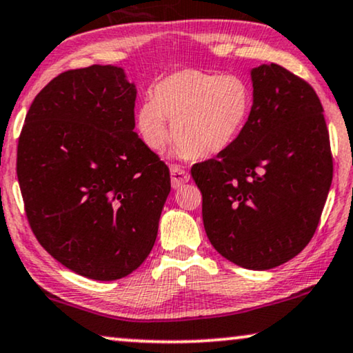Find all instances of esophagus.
Returning a JSON list of instances; mask_svg holds the SVG:
<instances>
[{
    "label": "esophagus",
    "instance_id": "esophagus-1",
    "mask_svg": "<svg viewBox=\"0 0 353 353\" xmlns=\"http://www.w3.org/2000/svg\"><path fill=\"white\" fill-rule=\"evenodd\" d=\"M171 171V183H172V188H181L183 183H187L190 181V174L183 170V168L177 166V165H171L170 168Z\"/></svg>",
    "mask_w": 353,
    "mask_h": 353
}]
</instances>
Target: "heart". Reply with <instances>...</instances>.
I'll list each match as a JSON object with an SVG mask.
<instances>
[{"instance_id":"b5f03b06","label":"heart","mask_w":353,"mask_h":353,"mask_svg":"<svg viewBox=\"0 0 353 353\" xmlns=\"http://www.w3.org/2000/svg\"><path fill=\"white\" fill-rule=\"evenodd\" d=\"M250 84L236 75L183 68L160 79L153 101L136 110V129L143 145L160 152L171 136L176 157L208 158L227 150L240 137L251 115Z\"/></svg>"}]
</instances>
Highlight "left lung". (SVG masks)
<instances>
[{
  "mask_svg": "<svg viewBox=\"0 0 353 353\" xmlns=\"http://www.w3.org/2000/svg\"><path fill=\"white\" fill-rule=\"evenodd\" d=\"M252 107L240 137L196 163L203 224L233 264L269 270L309 245L332 181L330 134L314 88L276 63L251 70Z\"/></svg>",
  "mask_w": 353,
  "mask_h": 353,
  "instance_id": "1",
  "label": "left lung"
}]
</instances>
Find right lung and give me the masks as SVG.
<instances>
[{
	"label": "right lung",
	"instance_id": "add662e5",
	"mask_svg": "<svg viewBox=\"0 0 353 353\" xmlns=\"http://www.w3.org/2000/svg\"><path fill=\"white\" fill-rule=\"evenodd\" d=\"M136 84L121 67L68 70L34 97L17 147L30 227L78 275L118 280L147 259L170 170L134 132Z\"/></svg>",
	"mask_w": 353,
	"mask_h": 353
}]
</instances>
